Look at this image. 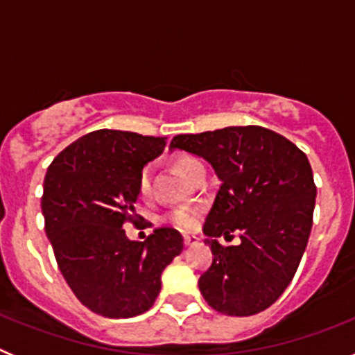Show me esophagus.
Masks as SVG:
<instances>
[{
	"instance_id": "esophagus-1",
	"label": "esophagus",
	"mask_w": 355,
	"mask_h": 355,
	"mask_svg": "<svg viewBox=\"0 0 355 355\" xmlns=\"http://www.w3.org/2000/svg\"><path fill=\"white\" fill-rule=\"evenodd\" d=\"M199 241H200V238L196 236V234H193V236H184V245H187V247L197 245Z\"/></svg>"
}]
</instances>
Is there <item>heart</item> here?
I'll list each match as a JSON object with an SVG mask.
<instances>
[{"label": "heart", "instance_id": "1", "mask_svg": "<svg viewBox=\"0 0 355 355\" xmlns=\"http://www.w3.org/2000/svg\"><path fill=\"white\" fill-rule=\"evenodd\" d=\"M197 163H200L199 159L192 158V156H178L175 158V168L180 172L183 178H187L188 172L192 171L196 167ZM150 188V168L146 167L142 168V172L139 174V192L142 196H147L149 193ZM197 216H199V211L196 208H180L175 209V211L171 213V220L175 227L183 229V231H188V229H192L193 225L197 224Z\"/></svg>", "mask_w": 355, "mask_h": 355}]
</instances>
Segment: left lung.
Returning <instances> with one entry per match:
<instances>
[{
	"instance_id": "8db88e82",
	"label": "left lung",
	"mask_w": 355,
	"mask_h": 355,
	"mask_svg": "<svg viewBox=\"0 0 355 355\" xmlns=\"http://www.w3.org/2000/svg\"><path fill=\"white\" fill-rule=\"evenodd\" d=\"M175 149L206 159L220 181L202 227L213 263L200 293L222 315L265 311L291 283L311 233L316 187L307 156L261 126L178 135ZM233 230L242 243L222 248L216 238Z\"/></svg>"
}]
</instances>
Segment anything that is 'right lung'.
<instances>
[{"mask_svg": "<svg viewBox=\"0 0 355 355\" xmlns=\"http://www.w3.org/2000/svg\"><path fill=\"white\" fill-rule=\"evenodd\" d=\"M167 146L165 137L97 130L65 147L44 178L42 215L62 275L83 306L108 318L149 311L162 274L183 250L175 229L135 241L139 174Z\"/></svg>", "mask_w": 355, "mask_h": 355, "instance_id": "add662e5", "label": "right lung"}]
</instances>
